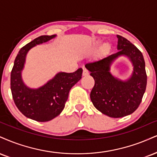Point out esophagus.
Returning <instances> with one entry per match:
<instances>
[{
  "label": "esophagus",
  "mask_w": 157,
  "mask_h": 157,
  "mask_svg": "<svg viewBox=\"0 0 157 157\" xmlns=\"http://www.w3.org/2000/svg\"><path fill=\"white\" fill-rule=\"evenodd\" d=\"M89 75V71L87 70L86 69H83V71H82V75L83 76H87V75Z\"/></svg>",
  "instance_id": "1"
}]
</instances>
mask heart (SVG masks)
<instances>
[{
    "instance_id": "1",
    "label": "heart",
    "mask_w": 157,
    "mask_h": 157,
    "mask_svg": "<svg viewBox=\"0 0 157 157\" xmlns=\"http://www.w3.org/2000/svg\"><path fill=\"white\" fill-rule=\"evenodd\" d=\"M109 48H110V47H109V44H107V43H106V44H104L101 48V52L102 54H106L109 52Z\"/></svg>"
}]
</instances>
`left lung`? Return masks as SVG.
<instances>
[{"instance_id": "left-lung-1", "label": "left lung", "mask_w": 157, "mask_h": 157, "mask_svg": "<svg viewBox=\"0 0 157 157\" xmlns=\"http://www.w3.org/2000/svg\"><path fill=\"white\" fill-rule=\"evenodd\" d=\"M117 38L118 52L86 64L95 81L90 100L98 110L111 118H121L135 112L142 101L147 84L142 52L126 38L119 35ZM121 55L129 57L134 67L132 76L125 81L113 77L109 72L111 64Z\"/></svg>"}]
</instances>
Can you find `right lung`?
Returning a JSON list of instances; mask_svg holds the SVG:
<instances>
[{
	"label": "right lung",
	"instance_id": "right-lung-1",
	"mask_svg": "<svg viewBox=\"0 0 157 157\" xmlns=\"http://www.w3.org/2000/svg\"><path fill=\"white\" fill-rule=\"evenodd\" d=\"M56 36H41L25 45L19 51L11 72V90L17 107L25 116L39 122L49 121L62 112L69 90L82 77V69L80 68L73 73H58L37 89L30 88L24 84L21 73L28 52L36 45Z\"/></svg>",
	"mask_w": 157,
	"mask_h": 157
}]
</instances>
